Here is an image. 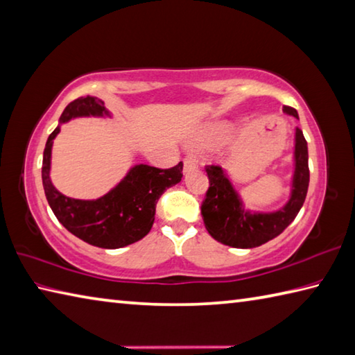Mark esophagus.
<instances>
[{"label":"esophagus","mask_w":355,"mask_h":355,"mask_svg":"<svg viewBox=\"0 0 355 355\" xmlns=\"http://www.w3.org/2000/svg\"><path fill=\"white\" fill-rule=\"evenodd\" d=\"M198 166V160L195 156H187L184 159V175H187L189 171H193Z\"/></svg>","instance_id":"1"}]
</instances>
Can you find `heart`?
<instances>
[{
    "instance_id": "heart-1",
    "label": "heart",
    "mask_w": 355,
    "mask_h": 355,
    "mask_svg": "<svg viewBox=\"0 0 355 355\" xmlns=\"http://www.w3.org/2000/svg\"><path fill=\"white\" fill-rule=\"evenodd\" d=\"M232 132H233L232 125H229V123H220V125L216 126L215 130L211 131V135L209 136V139H207V142L213 144V145L223 144V142H225V140L232 136Z\"/></svg>"
}]
</instances>
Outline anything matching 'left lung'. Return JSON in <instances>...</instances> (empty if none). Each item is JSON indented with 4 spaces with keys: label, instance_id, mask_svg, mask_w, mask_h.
<instances>
[{
    "label": "left lung",
    "instance_id": "8db88e82",
    "mask_svg": "<svg viewBox=\"0 0 355 355\" xmlns=\"http://www.w3.org/2000/svg\"><path fill=\"white\" fill-rule=\"evenodd\" d=\"M286 114L298 119V112L284 106ZM309 155L303 131L295 128L293 137V173L291 193L286 204L273 211L245 209L243 198L233 185L229 171L220 166H207L209 190L200 207V215L211 238L235 249H252L277 238L302 210L309 187Z\"/></svg>",
    "mask_w": 355,
    "mask_h": 355
}]
</instances>
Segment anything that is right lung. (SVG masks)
Returning <instances> with one entry per match:
<instances>
[{
  "label": "right lung",
  "instance_id": "obj_1",
  "mask_svg": "<svg viewBox=\"0 0 355 355\" xmlns=\"http://www.w3.org/2000/svg\"><path fill=\"white\" fill-rule=\"evenodd\" d=\"M77 117H111V114L102 100L86 96L66 106L60 116V125ZM60 125L48 137L42 166L44 195L60 224L85 243L102 249H120L148 235L159 198L182 179V162L168 170L145 164L135 165L106 195L97 199H73L60 193L51 180L52 145L60 132Z\"/></svg>",
  "mask_w": 355,
  "mask_h": 355
}]
</instances>
